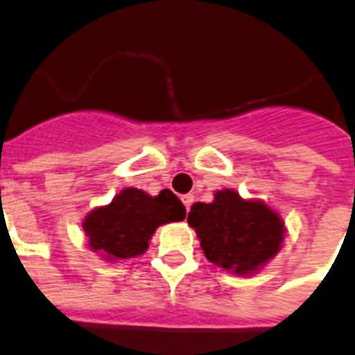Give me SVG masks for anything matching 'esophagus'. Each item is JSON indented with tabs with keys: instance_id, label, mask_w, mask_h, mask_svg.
Here are the masks:
<instances>
[{
	"instance_id": "esophagus-1",
	"label": "esophagus",
	"mask_w": 355,
	"mask_h": 355,
	"mask_svg": "<svg viewBox=\"0 0 355 355\" xmlns=\"http://www.w3.org/2000/svg\"><path fill=\"white\" fill-rule=\"evenodd\" d=\"M181 201H183V205H185L187 211H191V205L194 203V196L192 194H185L183 198H181Z\"/></svg>"
}]
</instances>
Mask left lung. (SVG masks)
Instances as JSON below:
<instances>
[{
  "label": "left lung",
  "mask_w": 355,
  "mask_h": 355,
  "mask_svg": "<svg viewBox=\"0 0 355 355\" xmlns=\"http://www.w3.org/2000/svg\"><path fill=\"white\" fill-rule=\"evenodd\" d=\"M207 260L236 275L254 273L279 253L284 223L262 201H245L234 191H218L212 203L189 212Z\"/></svg>",
  "instance_id": "obj_1"
}]
</instances>
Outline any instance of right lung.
<instances>
[{"mask_svg":"<svg viewBox=\"0 0 355 355\" xmlns=\"http://www.w3.org/2000/svg\"><path fill=\"white\" fill-rule=\"evenodd\" d=\"M185 205L168 189L148 196L139 189H124L106 207H98L84 220L89 248L110 260L143 254L155 229L185 220Z\"/></svg>","mask_w":355,"mask_h":355,"instance_id":"right-lung-1","label":"right lung"}]
</instances>
